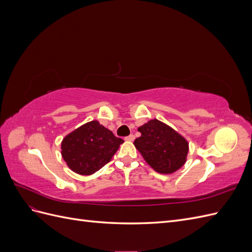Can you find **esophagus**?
<instances>
[{"instance_id": "obj_1", "label": "esophagus", "mask_w": 252, "mask_h": 252, "mask_svg": "<svg viewBox=\"0 0 252 252\" xmlns=\"http://www.w3.org/2000/svg\"><path fill=\"white\" fill-rule=\"evenodd\" d=\"M125 140H126V141H133V140H134V135H133V134L128 135V136H126Z\"/></svg>"}]
</instances>
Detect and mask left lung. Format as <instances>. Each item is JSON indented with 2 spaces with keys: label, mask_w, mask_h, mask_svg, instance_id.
I'll use <instances>...</instances> for the list:
<instances>
[{
  "label": "left lung",
  "mask_w": 252,
  "mask_h": 252,
  "mask_svg": "<svg viewBox=\"0 0 252 252\" xmlns=\"http://www.w3.org/2000/svg\"><path fill=\"white\" fill-rule=\"evenodd\" d=\"M141 136L133 144L157 172L173 173L186 163L188 142L170 126L157 119L139 127Z\"/></svg>",
  "instance_id": "left-lung-1"
}]
</instances>
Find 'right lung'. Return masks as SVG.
Wrapping results in <instances>:
<instances>
[{"label":"right lung","mask_w":252,"mask_h":252,"mask_svg":"<svg viewBox=\"0 0 252 252\" xmlns=\"http://www.w3.org/2000/svg\"><path fill=\"white\" fill-rule=\"evenodd\" d=\"M123 142L97 121H91L65 136L61 154L72 171L90 175L110 162Z\"/></svg>","instance_id":"right-lung-1"}]
</instances>
